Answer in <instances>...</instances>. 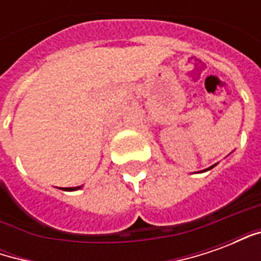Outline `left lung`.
<instances>
[{
  "label": "left lung",
  "mask_w": 261,
  "mask_h": 261,
  "mask_svg": "<svg viewBox=\"0 0 261 261\" xmlns=\"http://www.w3.org/2000/svg\"><path fill=\"white\" fill-rule=\"evenodd\" d=\"M211 168H213V166H211ZM211 168H208V169H211Z\"/></svg>",
  "instance_id": "8db88e82"
}]
</instances>
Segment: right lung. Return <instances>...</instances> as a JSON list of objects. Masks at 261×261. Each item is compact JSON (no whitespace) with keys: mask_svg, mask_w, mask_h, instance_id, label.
Wrapping results in <instances>:
<instances>
[{"mask_svg":"<svg viewBox=\"0 0 261 261\" xmlns=\"http://www.w3.org/2000/svg\"><path fill=\"white\" fill-rule=\"evenodd\" d=\"M76 189H81L80 187H67V189H63V190H76Z\"/></svg>","mask_w":261,"mask_h":261,"instance_id":"1","label":"right lung"}]
</instances>
